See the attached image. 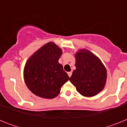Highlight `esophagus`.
<instances>
[{"mask_svg": "<svg viewBox=\"0 0 127 127\" xmlns=\"http://www.w3.org/2000/svg\"><path fill=\"white\" fill-rule=\"evenodd\" d=\"M67 74H68V76H69V77L72 76V72H67Z\"/></svg>", "mask_w": 127, "mask_h": 127, "instance_id": "1", "label": "esophagus"}]
</instances>
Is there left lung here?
Segmentation results:
<instances>
[{"label": "left lung", "mask_w": 127, "mask_h": 127, "mask_svg": "<svg viewBox=\"0 0 127 127\" xmlns=\"http://www.w3.org/2000/svg\"><path fill=\"white\" fill-rule=\"evenodd\" d=\"M75 69L70 77L76 90L85 97H93L104 89L107 79V70L94 54L85 49L75 55Z\"/></svg>", "instance_id": "8db88e82"}]
</instances>
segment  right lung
<instances>
[{
    "label": "right lung",
    "instance_id": "1",
    "mask_svg": "<svg viewBox=\"0 0 127 127\" xmlns=\"http://www.w3.org/2000/svg\"><path fill=\"white\" fill-rule=\"evenodd\" d=\"M62 50L53 42L42 46L34 53L25 65L26 85L33 94L42 98H53L69 79L58 60Z\"/></svg>",
    "mask_w": 127,
    "mask_h": 127
}]
</instances>
